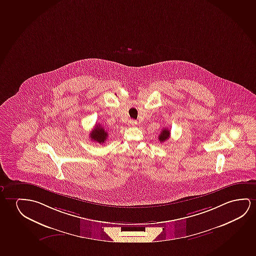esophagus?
I'll use <instances>...</instances> for the list:
<instances>
[{
    "label": "esophagus",
    "instance_id": "1",
    "mask_svg": "<svg viewBox=\"0 0 256 256\" xmlns=\"http://www.w3.org/2000/svg\"><path fill=\"white\" fill-rule=\"evenodd\" d=\"M128 125L132 126H136V125H138V122L134 120H130V122H128Z\"/></svg>",
    "mask_w": 256,
    "mask_h": 256
}]
</instances>
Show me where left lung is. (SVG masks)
I'll return each instance as SVG.
<instances>
[{
    "mask_svg": "<svg viewBox=\"0 0 256 256\" xmlns=\"http://www.w3.org/2000/svg\"><path fill=\"white\" fill-rule=\"evenodd\" d=\"M169 138H170V130L163 128L162 132L160 134V136H158V140L161 142H164L166 141L167 139H169Z\"/></svg>",
    "mask_w": 256,
    "mask_h": 256,
    "instance_id": "left-lung-1",
    "label": "left lung"
}]
</instances>
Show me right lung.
<instances>
[{
  "label": "right lung",
  "instance_id": "right-lung-1",
  "mask_svg": "<svg viewBox=\"0 0 256 256\" xmlns=\"http://www.w3.org/2000/svg\"><path fill=\"white\" fill-rule=\"evenodd\" d=\"M108 131L104 130V128L101 126L100 124L95 125V128H93L92 131L90 134V138L92 140V142H96L100 144H103L106 142V140L108 139Z\"/></svg>",
  "mask_w": 256,
  "mask_h": 256
}]
</instances>
